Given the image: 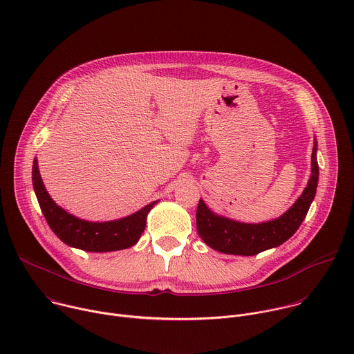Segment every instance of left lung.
<instances>
[{
	"label": "left lung",
	"instance_id": "8db88e82",
	"mask_svg": "<svg viewBox=\"0 0 354 354\" xmlns=\"http://www.w3.org/2000/svg\"><path fill=\"white\" fill-rule=\"evenodd\" d=\"M317 139L311 154V175L301 196L279 218L245 223L212 212L200 198L196 212V226L200 238L211 249L236 256H256L264 250L281 246L299 229L315 197L318 185Z\"/></svg>",
	"mask_w": 354,
	"mask_h": 354
}]
</instances>
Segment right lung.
Here are the masks:
<instances>
[{
	"label": "right lung",
	"mask_w": 354,
	"mask_h": 354,
	"mask_svg": "<svg viewBox=\"0 0 354 354\" xmlns=\"http://www.w3.org/2000/svg\"><path fill=\"white\" fill-rule=\"evenodd\" d=\"M32 180L40 208L51 230L65 245L91 253L124 250L136 245L145 232L147 214L158 203V200L153 201L121 219L90 222L66 212L55 204L41 180L37 158L33 161Z\"/></svg>",
	"instance_id": "1"
}]
</instances>
